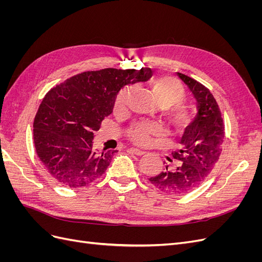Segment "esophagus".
Returning <instances> with one entry per match:
<instances>
[{"label":"esophagus","mask_w":262,"mask_h":262,"mask_svg":"<svg viewBox=\"0 0 262 262\" xmlns=\"http://www.w3.org/2000/svg\"><path fill=\"white\" fill-rule=\"evenodd\" d=\"M130 152H132L133 154H136V155H138V156H142V155H144V154H145L144 150H141V149L134 148V147L130 148Z\"/></svg>","instance_id":"esophagus-1"}]
</instances>
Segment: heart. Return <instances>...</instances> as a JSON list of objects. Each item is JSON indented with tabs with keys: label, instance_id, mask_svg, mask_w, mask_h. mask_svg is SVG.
<instances>
[{
	"label": "heart",
	"instance_id": "b5f03b06",
	"mask_svg": "<svg viewBox=\"0 0 262 262\" xmlns=\"http://www.w3.org/2000/svg\"><path fill=\"white\" fill-rule=\"evenodd\" d=\"M152 91L161 106L173 107L167 115V121L173 130H181L191 121V113L188 107L180 104L184 101L186 94L181 84L170 76L156 77L150 83ZM134 93V87L130 86L119 93L115 102L117 113H123L129 107ZM162 126L155 122H140L134 124L129 131L130 140L138 145H147L153 137L160 136Z\"/></svg>",
	"mask_w": 262,
	"mask_h": 262
}]
</instances>
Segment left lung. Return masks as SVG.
Wrapping results in <instances>:
<instances>
[{
	"instance_id": "8db88e82",
	"label": "left lung",
	"mask_w": 262,
	"mask_h": 262,
	"mask_svg": "<svg viewBox=\"0 0 262 262\" xmlns=\"http://www.w3.org/2000/svg\"><path fill=\"white\" fill-rule=\"evenodd\" d=\"M177 75L192 93L198 113L179 141L181 148L171 153L178 161L176 167L166 166L164 171L148 180L163 192L180 195L192 191L210 175L220 158L225 132L221 110L211 92L191 77L179 72Z\"/></svg>"
}]
</instances>
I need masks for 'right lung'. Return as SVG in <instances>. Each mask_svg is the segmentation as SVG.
<instances>
[{"mask_svg": "<svg viewBox=\"0 0 262 262\" xmlns=\"http://www.w3.org/2000/svg\"><path fill=\"white\" fill-rule=\"evenodd\" d=\"M150 76L149 68L87 71L47 93L34 120V143L43 168L54 180L81 188L104 175L118 150H95L94 131L113 113L122 87Z\"/></svg>", "mask_w": 262, "mask_h": 262, "instance_id": "obj_1", "label": "right lung"}]
</instances>
